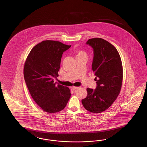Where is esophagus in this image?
<instances>
[{"label": "esophagus", "instance_id": "esophagus-1", "mask_svg": "<svg viewBox=\"0 0 147 147\" xmlns=\"http://www.w3.org/2000/svg\"><path fill=\"white\" fill-rule=\"evenodd\" d=\"M79 88V87H76V86H72L71 88V89L73 90V91H76L77 89H78Z\"/></svg>", "mask_w": 147, "mask_h": 147}]
</instances>
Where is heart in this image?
<instances>
[{
	"label": "heart",
	"mask_w": 147,
	"mask_h": 147,
	"mask_svg": "<svg viewBox=\"0 0 147 147\" xmlns=\"http://www.w3.org/2000/svg\"><path fill=\"white\" fill-rule=\"evenodd\" d=\"M76 53H77V56H86V53L84 52V51H78L76 52Z\"/></svg>",
	"instance_id": "obj_1"
}]
</instances>
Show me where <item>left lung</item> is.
<instances>
[{
  "mask_svg": "<svg viewBox=\"0 0 147 147\" xmlns=\"http://www.w3.org/2000/svg\"><path fill=\"white\" fill-rule=\"evenodd\" d=\"M86 44L93 49L92 69L96 77L95 90L87 88L88 95L82 100L84 108L93 113L107 110L115 101L121 91L123 69L117 49L101 38L89 39Z\"/></svg>",
  "mask_w": 147,
  "mask_h": 147,
  "instance_id": "1",
  "label": "left lung"
}]
</instances>
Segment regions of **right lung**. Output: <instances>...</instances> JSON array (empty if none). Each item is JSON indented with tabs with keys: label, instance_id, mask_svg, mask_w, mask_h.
<instances>
[{
	"label": "right lung",
	"instance_id": "add662e5",
	"mask_svg": "<svg viewBox=\"0 0 147 147\" xmlns=\"http://www.w3.org/2000/svg\"><path fill=\"white\" fill-rule=\"evenodd\" d=\"M67 45L56 41L39 43L30 51L24 68V79L32 98L45 111L62 110L70 98L69 89L54 82Z\"/></svg>",
	"mask_w": 147,
	"mask_h": 147
}]
</instances>
